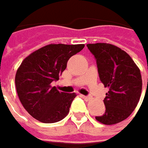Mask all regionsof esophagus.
<instances>
[{"label": "esophagus", "instance_id": "34e87169", "mask_svg": "<svg viewBox=\"0 0 148 148\" xmlns=\"http://www.w3.org/2000/svg\"><path fill=\"white\" fill-rule=\"evenodd\" d=\"M82 97H83V98L84 99V100H86V101H89V100H91L92 99V97L91 96H86V95H82Z\"/></svg>", "mask_w": 148, "mask_h": 148}]
</instances>
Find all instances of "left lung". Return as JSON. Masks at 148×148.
Listing matches in <instances>:
<instances>
[{
	"label": "left lung",
	"instance_id": "left-lung-1",
	"mask_svg": "<svg viewBox=\"0 0 148 148\" xmlns=\"http://www.w3.org/2000/svg\"><path fill=\"white\" fill-rule=\"evenodd\" d=\"M87 47L94 56L101 82L109 88L103 101L104 114L95 119L105 125L119 123L132 113L139 101L140 71L132 58L116 46L96 43L88 44Z\"/></svg>",
	"mask_w": 148,
	"mask_h": 148
}]
</instances>
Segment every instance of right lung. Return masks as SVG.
<instances>
[{
    "label": "right lung",
    "instance_id": "right-lung-1",
    "mask_svg": "<svg viewBox=\"0 0 148 148\" xmlns=\"http://www.w3.org/2000/svg\"><path fill=\"white\" fill-rule=\"evenodd\" d=\"M84 45H47L26 57L15 77L16 90L25 110L43 123L60 121L68 114L75 93L57 91L51 83L65 70L69 58Z\"/></svg>",
    "mask_w": 148,
    "mask_h": 148
}]
</instances>
